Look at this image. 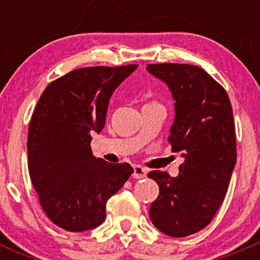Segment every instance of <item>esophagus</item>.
<instances>
[{"mask_svg":"<svg viewBox=\"0 0 260 260\" xmlns=\"http://www.w3.org/2000/svg\"><path fill=\"white\" fill-rule=\"evenodd\" d=\"M147 175V170L141 166H133V177L135 179H143Z\"/></svg>","mask_w":260,"mask_h":260,"instance_id":"obj_1","label":"esophagus"}]
</instances>
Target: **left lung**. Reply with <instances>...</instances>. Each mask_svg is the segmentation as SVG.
I'll use <instances>...</instances> for the list:
<instances>
[{"label":"left lung","mask_w":260,"mask_h":260,"mask_svg":"<svg viewBox=\"0 0 260 260\" xmlns=\"http://www.w3.org/2000/svg\"><path fill=\"white\" fill-rule=\"evenodd\" d=\"M147 70L171 89L176 118L169 142L185 157L177 177L158 170L148 174L159 186L149 217L159 232L187 237L210 224L229 187L237 162L232 103L200 67L164 62L148 64Z\"/></svg>","instance_id":"1"}]
</instances>
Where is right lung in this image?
Segmentation results:
<instances>
[{
	"mask_svg": "<svg viewBox=\"0 0 260 260\" xmlns=\"http://www.w3.org/2000/svg\"><path fill=\"white\" fill-rule=\"evenodd\" d=\"M137 65L79 68L46 86L27 133L30 179L46 216L68 232L99 226L106 204L133 174L95 158L91 133L106 125L109 98Z\"/></svg>",
	"mask_w": 260,
	"mask_h": 260,
	"instance_id": "1",
	"label": "right lung"
}]
</instances>
